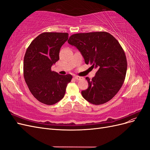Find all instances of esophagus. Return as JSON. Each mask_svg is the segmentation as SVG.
<instances>
[{"label":"esophagus","instance_id":"1","mask_svg":"<svg viewBox=\"0 0 150 150\" xmlns=\"http://www.w3.org/2000/svg\"><path fill=\"white\" fill-rule=\"evenodd\" d=\"M74 79H76V80H81V79H83V77L78 76H74Z\"/></svg>","mask_w":150,"mask_h":150}]
</instances>
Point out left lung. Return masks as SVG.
<instances>
[{
    "label": "left lung",
    "mask_w": 150,
    "mask_h": 150,
    "mask_svg": "<svg viewBox=\"0 0 150 150\" xmlns=\"http://www.w3.org/2000/svg\"><path fill=\"white\" fill-rule=\"evenodd\" d=\"M68 43L82 54L86 64L98 69L90 80L86 78L88 88L81 91L90 103L99 105L114 97L124 83L127 61L119 42L106 32H94L72 35Z\"/></svg>",
    "instance_id": "obj_1"
}]
</instances>
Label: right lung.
I'll return each instance as SVG.
<instances>
[{
  "mask_svg": "<svg viewBox=\"0 0 150 150\" xmlns=\"http://www.w3.org/2000/svg\"><path fill=\"white\" fill-rule=\"evenodd\" d=\"M68 33H44L27 49L24 58V77L30 93L39 101L52 105L64 98L71 74L60 75L51 67L59 59L61 46Z\"/></svg>",
  "mask_w": 150,
  "mask_h": 150,
  "instance_id": "obj_1",
  "label": "right lung"
}]
</instances>
